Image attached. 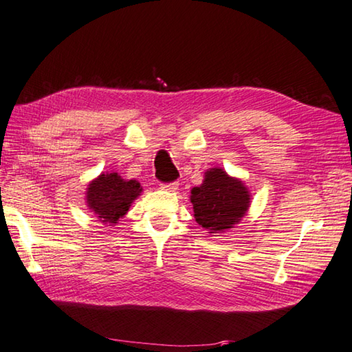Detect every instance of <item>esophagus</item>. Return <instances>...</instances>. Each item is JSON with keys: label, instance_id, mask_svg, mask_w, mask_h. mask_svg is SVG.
I'll return each instance as SVG.
<instances>
[{"label": "esophagus", "instance_id": "34e87169", "mask_svg": "<svg viewBox=\"0 0 352 352\" xmlns=\"http://www.w3.org/2000/svg\"><path fill=\"white\" fill-rule=\"evenodd\" d=\"M161 188L165 191H176L179 188V184L177 182H171V184H162Z\"/></svg>", "mask_w": 352, "mask_h": 352}]
</instances>
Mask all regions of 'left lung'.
Returning a JSON list of instances; mask_svg holds the SVG:
<instances>
[{
	"label": "left lung",
	"instance_id": "obj_1",
	"mask_svg": "<svg viewBox=\"0 0 352 352\" xmlns=\"http://www.w3.org/2000/svg\"><path fill=\"white\" fill-rule=\"evenodd\" d=\"M195 219L208 233H225L242 221L251 205V193L241 179L221 167L205 171L204 181L191 190Z\"/></svg>",
	"mask_w": 352,
	"mask_h": 352
}]
</instances>
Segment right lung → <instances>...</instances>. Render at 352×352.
<instances>
[{"label":"right lung","instance_id":"1","mask_svg":"<svg viewBox=\"0 0 352 352\" xmlns=\"http://www.w3.org/2000/svg\"><path fill=\"white\" fill-rule=\"evenodd\" d=\"M141 193L142 187L136 179H122L115 171H105L89 182L85 204L99 222L111 227L127 214L131 204Z\"/></svg>","mask_w":352,"mask_h":352}]
</instances>
